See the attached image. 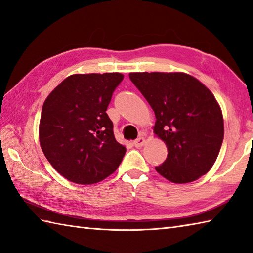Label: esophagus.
Instances as JSON below:
<instances>
[{
	"instance_id": "esophagus-1",
	"label": "esophagus",
	"mask_w": 253,
	"mask_h": 253,
	"mask_svg": "<svg viewBox=\"0 0 253 253\" xmlns=\"http://www.w3.org/2000/svg\"><path fill=\"white\" fill-rule=\"evenodd\" d=\"M144 143H146V139H144L143 137H140V138H138V139H136L135 141H133V146H135L136 148H140V147L143 146Z\"/></svg>"
}]
</instances>
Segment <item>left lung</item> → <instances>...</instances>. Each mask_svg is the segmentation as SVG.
Segmentation results:
<instances>
[{"mask_svg":"<svg viewBox=\"0 0 253 253\" xmlns=\"http://www.w3.org/2000/svg\"><path fill=\"white\" fill-rule=\"evenodd\" d=\"M129 78L151 105L154 133L168 147L158 173L175 184L207 174L224 138L222 110L211 91L185 73H130Z\"/></svg>","mask_w":253,"mask_h":253,"instance_id":"8db88e82","label":"left lung"}]
</instances>
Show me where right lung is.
Wrapping results in <instances>:
<instances>
[{"instance_id": "add662e5", "label": "right lung", "mask_w": 253, "mask_h": 253, "mask_svg": "<svg viewBox=\"0 0 253 253\" xmlns=\"http://www.w3.org/2000/svg\"><path fill=\"white\" fill-rule=\"evenodd\" d=\"M123 78L120 73L71 75L45 99L40 146L66 179L92 185L120 166L126 148L116 141L106 110Z\"/></svg>"}]
</instances>
